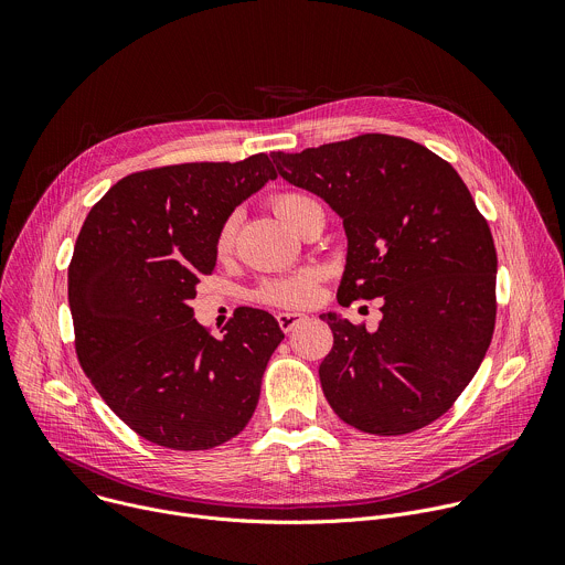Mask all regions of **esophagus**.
<instances>
[{
    "label": "esophagus",
    "instance_id": "obj_1",
    "mask_svg": "<svg viewBox=\"0 0 565 565\" xmlns=\"http://www.w3.org/2000/svg\"><path fill=\"white\" fill-rule=\"evenodd\" d=\"M277 321H279L281 331L290 333V331H295L299 324H303V321H308V315L295 312V310H284V312L277 315Z\"/></svg>",
    "mask_w": 565,
    "mask_h": 565
}]
</instances>
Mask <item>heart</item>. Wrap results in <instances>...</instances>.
Instances as JSON below:
<instances>
[{
    "label": "heart",
    "instance_id": "1",
    "mask_svg": "<svg viewBox=\"0 0 565 565\" xmlns=\"http://www.w3.org/2000/svg\"><path fill=\"white\" fill-rule=\"evenodd\" d=\"M317 205L319 203L312 196L301 194V192H286L275 199V212L292 230H297L301 218L306 216V212ZM232 244H234V216H230L216 234V253L227 255L232 250ZM315 292H317V273L315 270H301V273H295L288 277L270 279L259 288V297L275 306H303V303L312 301Z\"/></svg>",
    "mask_w": 565,
    "mask_h": 565
}]
</instances>
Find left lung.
Instances as JSON below:
<instances>
[{"instance_id":"left-lung-1","label":"left lung","mask_w":565,"mask_h":565,"mask_svg":"<svg viewBox=\"0 0 565 565\" xmlns=\"http://www.w3.org/2000/svg\"><path fill=\"white\" fill-rule=\"evenodd\" d=\"M295 188L324 199L349 238L338 301L382 297L375 331L321 312L333 349L319 382L333 412L375 436L440 418L486 358L497 321V248L458 172L386 134L270 153Z\"/></svg>"}]
</instances>
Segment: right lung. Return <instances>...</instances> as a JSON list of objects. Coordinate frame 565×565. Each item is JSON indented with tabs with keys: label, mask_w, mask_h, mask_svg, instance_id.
I'll list each match as a JSON object with an SVG mask.
<instances>
[{
	"label": "right lung",
	"mask_w": 565,
	"mask_h": 565,
	"mask_svg": "<svg viewBox=\"0 0 565 565\" xmlns=\"http://www.w3.org/2000/svg\"><path fill=\"white\" fill-rule=\"evenodd\" d=\"M277 172L266 153L120 179L87 214L68 266L79 366L111 412L160 447L212 449L253 418L284 333L238 308L212 338L190 299L216 266V234Z\"/></svg>",
	"instance_id": "add662e5"
}]
</instances>
